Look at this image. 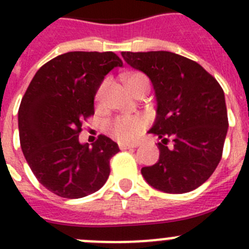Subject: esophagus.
<instances>
[{"label":"esophagus","instance_id":"1","mask_svg":"<svg viewBox=\"0 0 249 249\" xmlns=\"http://www.w3.org/2000/svg\"><path fill=\"white\" fill-rule=\"evenodd\" d=\"M138 143H118L120 149H129V148H136Z\"/></svg>","mask_w":249,"mask_h":249}]
</instances>
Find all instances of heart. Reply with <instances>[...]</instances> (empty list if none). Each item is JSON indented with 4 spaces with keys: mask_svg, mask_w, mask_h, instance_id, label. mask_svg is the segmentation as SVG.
I'll list each match as a JSON object with an SVG mask.
<instances>
[{
    "mask_svg": "<svg viewBox=\"0 0 249 249\" xmlns=\"http://www.w3.org/2000/svg\"><path fill=\"white\" fill-rule=\"evenodd\" d=\"M127 89L133 96L146 94L151 87V81L143 72H131L123 77ZM107 87V81H103L96 91V101L100 102ZM147 121L142 116H122L107 123V131L114 138L122 142L135 141L146 129Z\"/></svg>",
    "mask_w": 249,
    "mask_h": 249,
    "instance_id": "obj_1",
    "label": "heart"
}]
</instances>
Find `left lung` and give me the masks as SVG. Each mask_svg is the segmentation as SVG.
Instances as JSON below:
<instances>
[{"instance_id": "obj_1", "label": "left lung", "mask_w": 249, "mask_h": 249, "mask_svg": "<svg viewBox=\"0 0 249 249\" xmlns=\"http://www.w3.org/2000/svg\"><path fill=\"white\" fill-rule=\"evenodd\" d=\"M144 72L157 97V118L149 133L162 138L157 163L142 168L152 187L166 193L196 190L218 166L228 129L224 92L196 61L167 51L122 52ZM169 140L173 147H168Z\"/></svg>"}]
</instances>
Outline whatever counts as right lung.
Listing matches in <instances>:
<instances>
[{"label":"right lung","mask_w":249,"mask_h":249,"mask_svg":"<svg viewBox=\"0 0 249 249\" xmlns=\"http://www.w3.org/2000/svg\"><path fill=\"white\" fill-rule=\"evenodd\" d=\"M122 59L113 52H67L39 68L18 109L19 142L38 182L63 198H82L108 178L117 143L100 135L81 144L83 121L94 114V94Z\"/></svg>","instance_id":"1"}]
</instances>
